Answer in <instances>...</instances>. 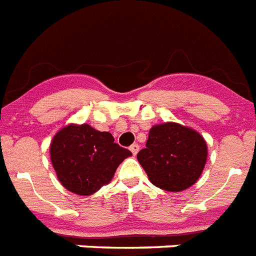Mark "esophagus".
<instances>
[{"label":"esophagus","instance_id":"34e87169","mask_svg":"<svg viewBox=\"0 0 256 256\" xmlns=\"http://www.w3.org/2000/svg\"><path fill=\"white\" fill-rule=\"evenodd\" d=\"M130 151L132 152V155H136L139 151V144H136V143H134V144H132L130 146Z\"/></svg>","mask_w":256,"mask_h":256}]
</instances>
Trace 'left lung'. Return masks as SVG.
<instances>
[{"mask_svg":"<svg viewBox=\"0 0 256 256\" xmlns=\"http://www.w3.org/2000/svg\"><path fill=\"white\" fill-rule=\"evenodd\" d=\"M206 158L202 135L176 122L150 128L146 148L136 155L150 182L167 192H182L192 186L200 178Z\"/></svg>","mask_w":256,"mask_h":256,"instance_id":"8db88e82","label":"left lung"}]
</instances>
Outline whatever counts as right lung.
I'll return each instance as SVG.
<instances>
[{"instance_id": "1", "label": "right lung", "mask_w": 256, "mask_h": 256, "mask_svg": "<svg viewBox=\"0 0 256 256\" xmlns=\"http://www.w3.org/2000/svg\"><path fill=\"white\" fill-rule=\"evenodd\" d=\"M51 163L62 186L89 196L106 186L118 166L132 152L114 143L113 135L86 124L60 128L50 144Z\"/></svg>"}]
</instances>
